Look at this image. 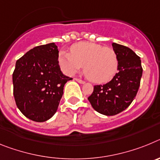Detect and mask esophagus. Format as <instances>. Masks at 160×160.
<instances>
[{
    "mask_svg": "<svg viewBox=\"0 0 160 160\" xmlns=\"http://www.w3.org/2000/svg\"><path fill=\"white\" fill-rule=\"evenodd\" d=\"M76 81L78 82L81 83V84H84L85 83V81H83V80H82V79H79V78H75Z\"/></svg>",
    "mask_w": 160,
    "mask_h": 160,
    "instance_id": "obj_1",
    "label": "esophagus"
}]
</instances>
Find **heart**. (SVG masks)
Returning a JSON list of instances; mask_svg holds the SVG:
<instances>
[{"instance_id": "1", "label": "heart", "mask_w": 160, "mask_h": 160, "mask_svg": "<svg viewBox=\"0 0 160 160\" xmlns=\"http://www.w3.org/2000/svg\"><path fill=\"white\" fill-rule=\"evenodd\" d=\"M71 53L62 51L58 61L66 73L73 74L83 67L87 77L94 82L110 81L118 71V55L111 47L92 42H78L71 46Z\"/></svg>"}]
</instances>
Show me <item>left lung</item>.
Listing matches in <instances>:
<instances>
[{"label": "left lung", "instance_id": "8db88e82", "mask_svg": "<svg viewBox=\"0 0 160 160\" xmlns=\"http://www.w3.org/2000/svg\"><path fill=\"white\" fill-rule=\"evenodd\" d=\"M112 46L118 55V72L107 84L94 86L88 98L97 112L107 116L122 112L131 105L142 74L140 58L132 49L114 42Z\"/></svg>", "mask_w": 160, "mask_h": 160}]
</instances>
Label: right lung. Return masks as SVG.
<instances>
[{"label":"right lung","instance_id":"1","mask_svg":"<svg viewBox=\"0 0 160 160\" xmlns=\"http://www.w3.org/2000/svg\"><path fill=\"white\" fill-rule=\"evenodd\" d=\"M58 52L53 42L32 48L17 61L12 73L15 102L20 111L35 122L53 117L65 84L72 79L61 71Z\"/></svg>","mask_w":160,"mask_h":160}]
</instances>
